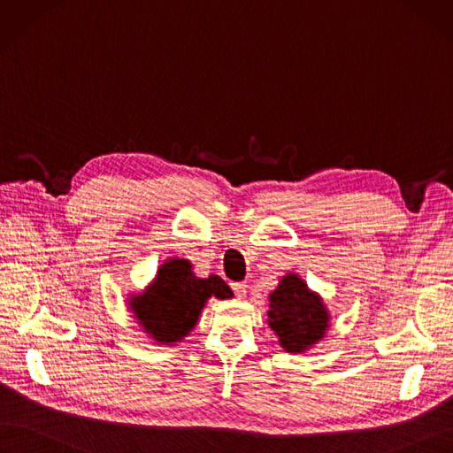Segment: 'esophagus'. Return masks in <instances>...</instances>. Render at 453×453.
Here are the masks:
<instances>
[{
    "mask_svg": "<svg viewBox=\"0 0 453 453\" xmlns=\"http://www.w3.org/2000/svg\"><path fill=\"white\" fill-rule=\"evenodd\" d=\"M231 289L235 291L237 296H246V293H248L246 281H235V283H231Z\"/></svg>",
    "mask_w": 453,
    "mask_h": 453,
    "instance_id": "34e87169",
    "label": "esophagus"
}]
</instances>
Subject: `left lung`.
Here are the masks:
<instances>
[{"label":"left lung","mask_w":453,"mask_h":453,"mask_svg":"<svg viewBox=\"0 0 453 453\" xmlns=\"http://www.w3.org/2000/svg\"><path fill=\"white\" fill-rule=\"evenodd\" d=\"M269 300V325L288 353H304L325 338L330 315L298 274L283 276Z\"/></svg>","instance_id":"left-lung-1"}]
</instances>
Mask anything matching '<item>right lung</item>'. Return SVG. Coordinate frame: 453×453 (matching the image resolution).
<instances>
[{
  "instance_id": "add662e5",
  "label": "right lung",
  "mask_w": 453,
  "mask_h": 453,
  "mask_svg": "<svg viewBox=\"0 0 453 453\" xmlns=\"http://www.w3.org/2000/svg\"><path fill=\"white\" fill-rule=\"evenodd\" d=\"M216 296L231 298L233 291L216 274L197 278L187 259H167L150 286L130 298V310L150 338L173 345L194 330L205 303Z\"/></svg>"
}]
</instances>
